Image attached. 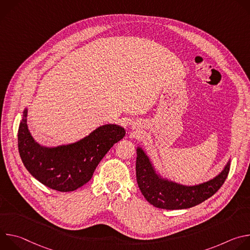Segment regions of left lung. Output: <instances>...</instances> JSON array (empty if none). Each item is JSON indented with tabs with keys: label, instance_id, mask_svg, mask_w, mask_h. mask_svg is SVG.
Segmentation results:
<instances>
[{
	"label": "left lung",
	"instance_id": "obj_1",
	"mask_svg": "<svg viewBox=\"0 0 250 250\" xmlns=\"http://www.w3.org/2000/svg\"><path fill=\"white\" fill-rule=\"evenodd\" d=\"M136 180L146 201L159 208L180 209L197 206L215 194L225 183L230 158L216 177L197 185H183L163 177L144 148L136 147Z\"/></svg>",
	"mask_w": 250,
	"mask_h": 250
}]
</instances>
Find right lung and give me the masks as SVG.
Segmentation results:
<instances>
[{"instance_id": "right-lung-1", "label": "right lung", "mask_w": 250, "mask_h": 250, "mask_svg": "<svg viewBox=\"0 0 250 250\" xmlns=\"http://www.w3.org/2000/svg\"><path fill=\"white\" fill-rule=\"evenodd\" d=\"M26 117L27 108L18 133L21 161L38 181L60 192L75 191L89 182L103 157L125 135L123 126L106 124L72 144L44 146L32 137Z\"/></svg>"}]
</instances>
